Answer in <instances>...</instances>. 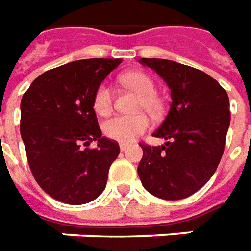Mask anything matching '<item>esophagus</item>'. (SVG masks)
Segmentation results:
<instances>
[{"mask_svg": "<svg viewBox=\"0 0 251 251\" xmlns=\"http://www.w3.org/2000/svg\"><path fill=\"white\" fill-rule=\"evenodd\" d=\"M120 150H122V151H127V150H128V146H127V145H120Z\"/></svg>", "mask_w": 251, "mask_h": 251, "instance_id": "34e87169", "label": "esophagus"}]
</instances>
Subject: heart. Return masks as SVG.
<instances>
[{
  "mask_svg": "<svg viewBox=\"0 0 251 251\" xmlns=\"http://www.w3.org/2000/svg\"><path fill=\"white\" fill-rule=\"evenodd\" d=\"M124 84H127L129 89L136 91L141 100L138 106L139 109H145L151 115H157L161 110V101L155 96V84L153 79L145 72L132 71L127 72L122 76ZM93 106L97 113L108 115L113 106V94L108 83H101L97 87L94 97H93ZM150 127V122L145 115L124 116L117 115L105 120L102 124V131L105 136L109 139H113L116 142L129 143L135 139L136 136L142 135Z\"/></svg>",
  "mask_w": 251,
  "mask_h": 251,
  "instance_id": "obj_1",
  "label": "heart"
}]
</instances>
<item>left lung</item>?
Returning a JSON list of instances; mask_svg holds the SVG:
<instances>
[{
	"mask_svg": "<svg viewBox=\"0 0 251 251\" xmlns=\"http://www.w3.org/2000/svg\"><path fill=\"white\" fill-rule=\"evenodd\" d=\"M171 90V109L153 136L161 146L141 145L142 186L161 200L197 193L213 176L224 153L231 113L226 90L202 71L162 58H141Z\"/></svg>",
	"mask_w": 251,
	"mask_h": 251,
	"instance_id": "1",
	"label": "left lung"
}]
</instances>
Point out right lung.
I'll list each match as a JSON object with an SVG mask.
<instances>
[{"instance_id": "1", "label": "right lung", "mask_w": 251, "mask_h": 251, "mask_svg": "<svg viewBox=\"0 0 251 251\" xmlns=\"http://www.w3.org/2000/svg\"><path fill=\"white\" fill-rule=\"evenodd\" d=\"M122 58L77 60L43 72L20 103V134L36 183L57 201L83 205L105 190L119 143L102 136L93 97ZM97 141V148L89 143Z\"/></svg>"}]
</instances>
